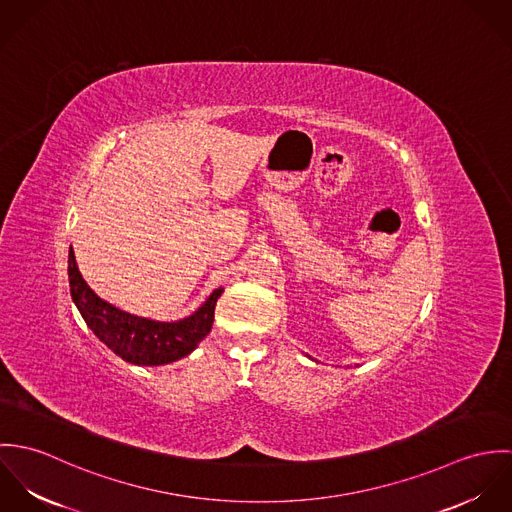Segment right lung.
Here are the masks:
<instances>
[{
    "instance_id": "add662e5",
    "label": "right lung",
    "mask_w": 512,
    "mask_h": 512,
    "mask_svg": "<svg viewBox=\"0 0 512 512\" xmlns=\"http://www.w3.org/2000/svg\"><path fill=\"white\" fill-rule=\"evenodd\" d=\"M69 284L73 301L92 333L126 363L144 366L167 365L187 357L209 335L222 293L215 290L199 311L177 323L136 317L102 301L88 288L76 268L73 246L69 250Z\"/></svg>"
}]
</instances>
